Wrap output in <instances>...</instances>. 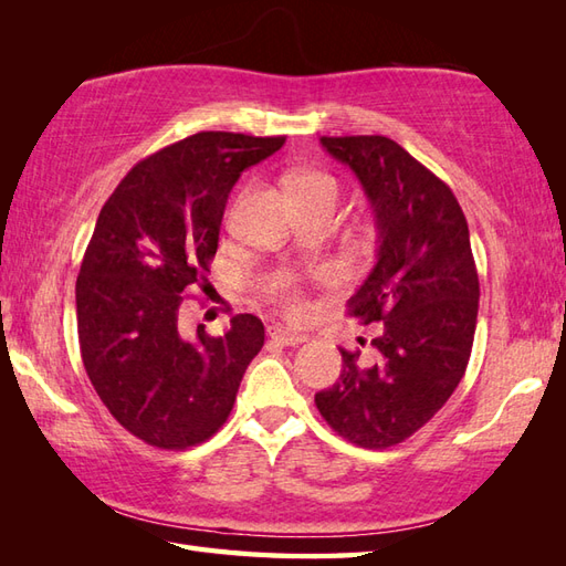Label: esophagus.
Instances as JSON below:
<instances>
[{
  "mask_svg": "<svg viewBox=\"0 0 566 566\" xmlns=\"http://www.w3.org/2000/svg\"><path fill=\"white\" fill-rule=\"evenodd\" d=\"M270 338H272L274 343L286 345V347H296V345H302V343H306V340H308L304 333H296V331L282 328V326H274V328H270Z\"/></svg>",
  "mask_w": 566,
  "mask_h": 566,
  "instance_id": "1",
  "label": "esophagus"
}]
</instances>
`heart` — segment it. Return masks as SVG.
Listing matches in <instances>:
<instances>
[{
    "label": "heart",
    "mask_w": 566,
    "mask_h": 566,
    "mask_svg": "<svg viewBox=\"0 0 566 566\" xmlns=\"http://www.w3.org/2000/svg\"><path fill=\"white\" fill-rule=\"evenodd\" d=\"M290 187H292V195L296 201L314 199V197H338V185H335V179L326 172H318V170L296 172L292 177ZM272 294L280 298V302L290 308L292 314H298V311L304 308L302 294H298L292 276H282L280 282H274Z\"/></svg>",
    "instance_id": "obj_1"
}]
</instances>
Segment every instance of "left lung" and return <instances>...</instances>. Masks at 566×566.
I'll use <instances>...</instances> for the list:
<instances>
[{"label": "left lung", "instance_id": "left-lung-1", "mask_svg": "<svg viewBox=\"0 0 566 566\" xmlns=\"http://www.w3.org/2000/svg\"><path fill=\"white\" fill-rule=\"evenodd\" d=\"M321 146L357 175L375 211L377 262L347 314L381 333L367 367L359 350H340V381L316 406L345 440L387 450L423 428L464 377L479 311L469 228L452 189L396 140L323 136Z\"/></svg>", "mask_w": 566, "mask_h": 566}]
</instances>
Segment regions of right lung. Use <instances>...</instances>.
I'll return each instance as SVG.
<instances>
[{"label": "right lung", "mask_w": 566, "mask_h": 566, "mask_svg": "<svg viewBox=\"0 0 566 566\" xmlns=\"http://www.w3.org/2000/svg\"><path fill=\"white\" fill-rule=\"evenodd\" d=\"M284 146L201 130L140 160L99 211L77 274V335L102 403L130 436L160 450L209 440L264 345L258 316L219 338L177 328L187 292H207L228 195L248 167Z\"/></svg>", "instance_id": "1"}]
</instances>
